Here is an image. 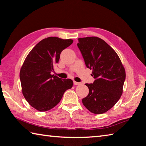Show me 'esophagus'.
Masks as SVG:
<instances>
[{
    "label": "esophagus",
    "instance_id": "34e87169",
    "mask_svg": "<svg viewBox=\"0 0 146 146\" xmlns=\"http://www.w3.org/2000/svg\"><path fill=\"white\" fill-rule=\"evenodd\" d=\"M73 84H74V85H75V86H80V85H81L80 82H75V81H74Z\"/></svg>",
    "mask_w": 146,
    "mask_h": 146
}]
</instances>
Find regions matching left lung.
I'll list each match as a JSON object with an SVG mask.
<instances>
[{"label": "left lung", "instance_id": "obj_1", "mask_svg": "<svg viewBox=\"0 0 146 146\" xmlns=\"http://www.w3.org/2000/svg\"><path fill=\"white\" fill-rule=\"evenodd\" d=\"M77 46L87 68L92 70L93 84H86L89 92L83 105L96 114L107 112L123 94L126 78L124 66L114 50L98 37L78 38Z\"/></svg>", "mask_w": 146, "mask_h": 146}]
</instances>
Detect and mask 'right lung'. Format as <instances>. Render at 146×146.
I'll return each mask as SVG.
<instances>
[{"instance_id": "add662e5", "label": "right lung", "mask_w": 146, "mask_h": 146, "mask_svg": "<svg viewBox=\"0 0 146 146\" xmlns=\"http://www.w3.org/2000/svg\"><path fill=\"white\" fill-rule=\"evenodd\" d=\"M72 39L49 37L29 52L21 68L20 78L22 93L32 107L40 112L49 110L62 99L66 90L73 87L71 79L51 75L60 53L73 43Z\"/></svg>"}]
</instances>
